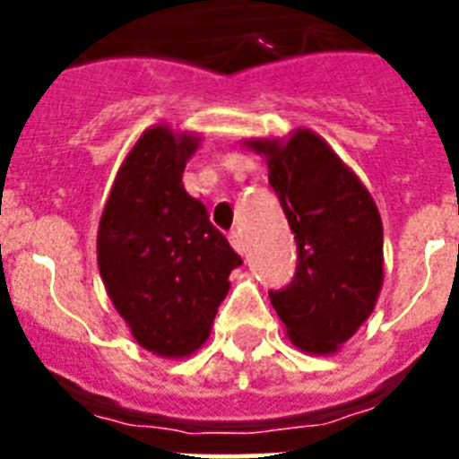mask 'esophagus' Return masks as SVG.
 Returning a JSON list of instances; mask_svg holds the SVG:
<instances>
[{"label":"esophagus","mask_w":459,"mask_h":459,"mask_svg":"<svg viewBox=\"0 0 459 459\" xmlns=\"http://www.w3.org/2000/svg\"><path fill=\"white\" fill-rule=\"evenodd\" d=\"M229 243L233 245V250H236L238 255H243V252H245V243H243V236H240L238 230H230V233H229Z\"/></svg>","instance_id":"1"}]
</instances>
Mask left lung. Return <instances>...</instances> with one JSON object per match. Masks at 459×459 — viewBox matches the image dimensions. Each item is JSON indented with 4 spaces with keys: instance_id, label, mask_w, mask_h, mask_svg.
I'll list each match as a JSON object with an SVG mask.
<instances>
[{
    "instance_id": "obj_1",
    "label": "left lung",
    "mask_w": 459,
    "mask_h": 459,
    "mask_svg": "<svg viewBox=\"0 0 459 459\" xmlns=\"http://www.w3.org/2000/svg\"><path fill=\"white\" fill-rule=\"evenodd\" d=\"M298 243V272L269 293L295 348L333 355L369 319L384 286V223L357 173L309 128L288 138H247Z\"/></svg>"
}]
</instances>
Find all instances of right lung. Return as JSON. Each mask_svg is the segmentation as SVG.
Masks as SVG:
<instances>
[{
  "instance_id": "add662e5",
  "label": "right lung",
  "mask_w": 459,
  "mask_h": 459,
  "mask_svg": "<svg viewBox=\"0 0 459 459\" xmlns=\"http://www.w3.org/2000/svg\"><path fill=\"white\" fill-rule=\"evenodd\" d=\"M200 143L166 124L147 128L118 166L97 229L109 300L140 348L166 359L207 342L230 272L243 264L183 186Z\"/></svg>"
}]
</instances>
